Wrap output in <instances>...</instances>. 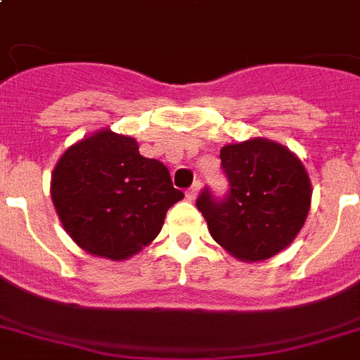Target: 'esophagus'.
Returning a JSON list of instances; mask_svg holds the SVG:
<instances>
[{
	"label": "esophagus",
	"mask_w": 360,
	"mask_h": 360,
	"mask_svg": "<svg viewBox=\"0 0 360 360\" xmlns=\"http://www.w3.org/2000/svg\"><path fill=\"white\" fill-rule=\"evenodd\" d=\"M200 188H202V183H200V181H196V183H194V185L191 186V188H188V191H186V200H196V196L198 194H200Z\"/></svg>",
	"instance_id": "esophagus-1"
}]
</instances>
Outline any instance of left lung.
Wrapping results in <instances>:
<instances>
[{
    "mask_svg": "<svg viewBox=\"0 0 360 360\" xmlns=\"http://www.w3.org/2000/svg\"><path fill=\"white\" fill-rule=\"evenodd\" d=\"M230 194L217 202L209 191L198 209L209 233L240 262H263L293 243L307 222L312 183L301 158L267 138H248L220 149Z\"/></svg>",
    "mask_w": 360,
    "mask_h": 360,
    "instance_id": "8db88e82",
    "label": "left lung"
}]
</instances>
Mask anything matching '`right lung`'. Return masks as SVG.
<instances>
[{
    "label": "right lung",
    "instance_id": "right-lung-1",
    "mask_svg": "<svg viewBox=\"0 0 360 360\" xmlns=\"http://www.w3.org/2000/svg\"><path fill=\"white\" fill-rule=\"evenodd\" d=\"M130 136L101 129L67 149L52 172L50 194L65 231L82 250L129 259L160 233L168 209L185 198L168 168L141 157Z\"/></svg>",
    "mask_w": 360,
    "mask_h": 360
}]
</instances>
